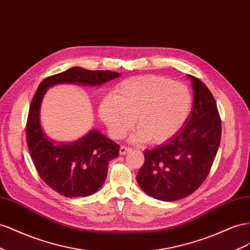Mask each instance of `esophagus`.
I'll use <instances>...</instances> for the list:
<instances>
[{
    "label": "esophagus",
    "mask_w": 250,
    "mask_h": 250,
    "mask_svg": "<svg viewBox=\"0 0 250 250\" xmlns=\"http://www.w3.org/2000/svg\"><path fill=\"white\" fill-rule=\"evenodd\" d=\"M130 151H131V147L121 146L120 149H119V153H120V155H125L127 152H130Z\"/></svg>",
    "instance_id": "esophagus-1"
}]
</instances>
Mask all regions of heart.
I'll list each match as a JSON object with an SVG mask.
<instances>
[{"label": "heart", "mask_w": 250, "mask_h": 250, "mask_svg": "<svg viewBox=\"0 0 250 250\" xmlns=\"http://www.w3.org/2000/svg\"><path fill=\"white\" fill-rule=\"evenodd\" d=\"M192 98L187 85L155 75L135 76L121 82L114 96H105L99 116L113 138L125 137L134 125L135 140L161 144L176 135L187 121Z\"/></svg>", "instance_id": "1"}]
</instances>
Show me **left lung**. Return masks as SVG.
Wrapping results in <instances>:
<instances>
[{
	"instance_id": "1",
	"label": "left lung",
	"mask_w": 250,
	"mask_h": 250,
	"mask_svg": "<svg viewBox=\"0 0 250 250\" xmlns=\"http://www.w3.org/2000/svg\"><path fill=\"white\" fill-rule=\"evenodd\" d=\"M194 89L190 115L182 130L165 145L145 151L137 182L146 195L161 201L192 194L209 174L221 141V118L215 98L199 78L188 75Z\"/></svg>"
}]
</instances>
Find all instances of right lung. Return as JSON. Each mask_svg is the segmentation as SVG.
I'll return each instance as SVG.
<instances>
[{
  "label": "right lung",
  "mask_w": 250,
  "mask_h": 250,
  "mask_svg": "<svg viewBox=\"0 0 250 250\" xmlns=\"http://www.w3.org/2000/svg\"><path fill=\"white\" fill-rule=\"evenodd\" d=\"M119 76V73L108 70L91 71L74 67L45 78L35 92L26 125L28 148L42 180L62 196L85 197L101 188L109 162L118 157L119 146L96 130L72 144L52 141L42 132L40 121L45 92L58 83L99 85Z\"/></svg>",
  "instance_id": "add662e5"
}]
</instances>
